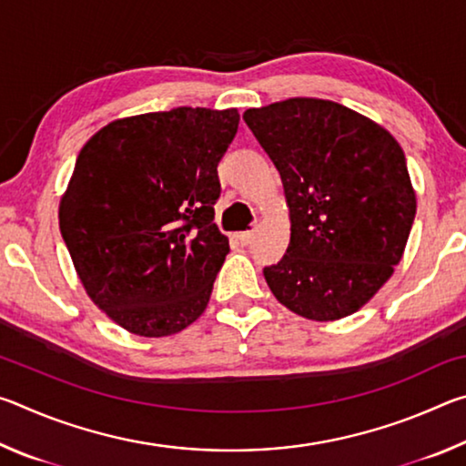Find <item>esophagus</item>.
I'll use <instances>...</instances> for the list:
<instances>
[{
  "mask_svg": "<svg viewBox=\"0 0 466 466\" xmlns=\"http://www.w3.org/2000/svg\"><path fill=\"white\" fill-rule=\"evenodd\" d=\"M252 238H255V228L252 230H247V232H238L236 234V240H238L240 244H250Z\"/></svg>",
  "mask_w": 466,
  "mask_h": 466,
  "instance_id": "esophagus-1",
  "label": "esophagus"
}]
</instances>
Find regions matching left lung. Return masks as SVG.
Masks as SVG:
<instances>
[{
    "instance_id": "left-lung-1",
    "label": "left lung",
    "mask_w": 466,
    "mask_h": 466,
    "mask_svg": "<svg viewBox=\"0 0 466 466\" xmlns=\"http://www.w3.org/2000/svg\"><path fill=\"white\" fill-rule=\"evenodd\" d=\"M278 168L289 247L263 275L273 296L309 320L358 312L390 279L417 199L389 131L320 98H288L242 115Z\"/></svg>"
}]
</instances>
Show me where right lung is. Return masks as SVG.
Masks as SVG:
<instances>
[{
  "instance_id": "obj_1",
  "label": "right lung",
  "mask_w": 466,
  "mask_h": 466,
  "mask_svg": "<svg viewBox=\"0 0 466 466\" xmlns=\"http://www.w3.org/2000/svg\"><path fill=\"white\" fill-rule=\"evenodd\" d=\"M236 108L125 116L86 141L59 203V230L86 294L139 337H168L208 309L230 252L214 224L218 164Z\"/></svg>"
}]
</instances>
